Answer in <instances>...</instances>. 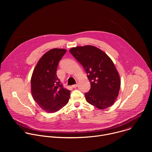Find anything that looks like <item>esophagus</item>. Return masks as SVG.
<instances>
[{"instance_id":"34e87169","label":"esophagus","mask_w":152,"mask_h":152,"mask_svg":"<svg viewBox=\"0 0 152 152\" xmlns=\"http://www.w3.org/2000/svg\"><path fill=\"white\" fill-rule=\"evenodd\" d=\"M77 86V84L76 83V84H75V85H72V87L73 88H76V87Z\"/></svg>"}]
</instances>
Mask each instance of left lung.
I'll return each instance as SVG.
<instances>
[{"instance_id": "1", "label": "left lung", "mask_w": 152, "mask_h": 152, "mask_svg": "<svg viewBox=\"0 0 152 152\" xmlns=\"http://www.w3.org/2000/svg\"><path fill=\"white\" fill-rule=\"evenodd\" d=\"M70 52L83 66L91 83L90 91L85 93L86 100L100 110L112 106L118 95L121 82L111 58L90 45L73 48Z\"/></svg>"}]
</instances>
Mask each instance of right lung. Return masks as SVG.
Returning a JSON list of instances; mask_svg holds the SVG:
<instances>
[{
    "instance_id": "add662e5",
    "label": "right lung",
    "mask_w": 152,
    "mask_h": 152,
    "mask_svg": "<svg viewBox=\"0 0 152 152\" xmlns=\"http://www.w3.org/2000/svg\"><path fill=\"white\" fill-rule=\"evenodd\" d=\"M67 50L52 49L39 59L31 77V93L35 102L47 113L58 111L67 104L70 91L63 87L56 75L58 63Z\"/></svg>"
}]
</instances>
